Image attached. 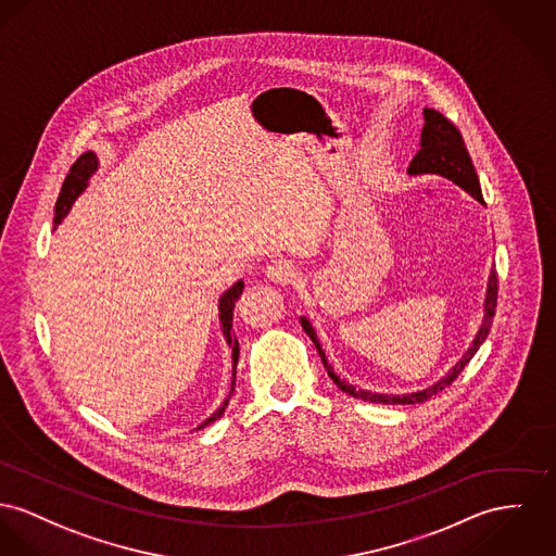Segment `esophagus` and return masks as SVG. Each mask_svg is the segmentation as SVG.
Segmentation results:
<instances>
[{
	"mask_svg": "<svg viewBox=\"0 0 556 556\" xmlns=\"http://www.w3.org/2000/svg\"><path fill=\"white\" fill-rule=\"evenodd\" d=\"M264 273H266V277H268L270 281L281 283V286L292 283L294 277H296V268H294L290 262H286V260H273V262L266 266Z\"/></svg>",
	"mask_w": 556,
	"mask_h": 556,
	"instance_id": "obj_1",
	"label": "esophagus"
}]
</instances>
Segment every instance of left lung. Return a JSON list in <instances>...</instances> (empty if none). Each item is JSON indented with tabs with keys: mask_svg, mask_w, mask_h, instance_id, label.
<instances>
[{
	"mask_svg": "<svg viewBox=\"0 0 556 556\" xmlns=\"http://www.w3.org/2000/svg\"><path fill=\"white\" fill-rule=\"evenodd\" d=\"M424 116H426V127H424V132H421V150L410 161L408 173L410 175L435 173V175L448 177L451 181L462 186L466 192H470L476 201H482L480 181H478V175H476V169L471 165L470 152L466 148V141H464L459 128L455 127L446 116H442L435 110L426 108ZM495 306H497V275H495V270H491L489 286H486V299H484V319H482V326H480L476 339L471 342L468 353L453 366V370H448V375L442 381L431 384V387L424 389V391L408 393V395L370 393V391H364V389H355L353 384H349L346 381H341L337 377L334 368L328 364L326 353L321 351V344L317 341V334H315L313 326L304 317H300V321H302V328L308 334V339L317 346L319 357L324 362V368L328 370V377L346 395H353V397L364 400V402H377V404H421V402L429 400L431 395H435L438 391H442L444 387L453 383L459 377V372L470 364V359L476 355V351L480 349V344L489 337V330H491V324H493V317H495Z\"/></svg>",
	"mask_w": 556,
	"mask_h": 556,
	"instance_id": "left-lung-1",
	"label": "left lung"
}]
</instances>
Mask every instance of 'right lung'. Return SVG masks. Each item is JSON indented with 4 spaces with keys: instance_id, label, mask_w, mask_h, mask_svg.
Listing matches in <instances>:
<instances>
[{
    "instance_id": "add662e5",
    "label": "right lung",
    "mask_w": 556,
    "mask_h": 556,
    "mask_svg": "<svg viewBox=\"0 0 556 556\" xmlns=\"http://www.w3.org/2000/svg\"><path fill=\"white\" fill-rule=\"evenodd\" d=\"M94 169H97V156H94L92 152H86V154H83V156L72 165V169H70L65 181H63V188H61L56 207H54V228L61 224V219L72 210L74 201H76L78 194L85 190L86 181H88V177L92 175ZM241 292H243V281L235 283V286L222 296V300H219V321H222V330H224V334H226V341L232 346V384H230V393H228V397L222 402V406L215 410L214 415H212L205 424L199 426V429L214 424L215 419H219V417L224 415V410H226V406H228V400H230V395H232V391H235L237 362H239V341H237V337H230V330H232V311H235V302L239 300Z\"/></svg>"
}]
</instances>
